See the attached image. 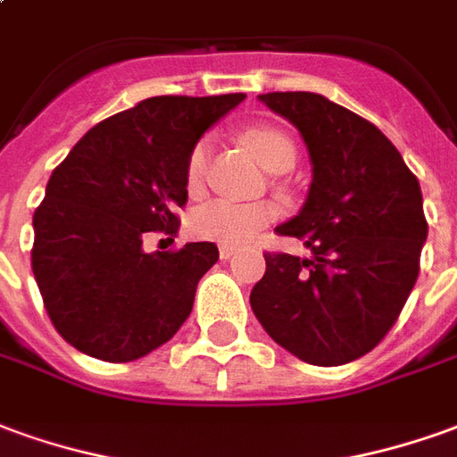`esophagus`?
Returning a JSON list of instances; mask_svg holds the SVG:
<instances>
[{
    "instance_id": "34e87169",
    "label": "esophagus",
    "mask_w": 457,
    "mask_h": 457,
    "mask_svg": "<svg viewBox=\"0 0 457 457\" xmlns=\"http://www.w3.org/2000/svg\"><path fill=\"white\" fill-rule=\"evenodd\" d=\"M237 254V247H232V245H220V257L222 260H229V257H235Z\"/></svg>"
}]
</instances>
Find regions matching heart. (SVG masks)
<instances>
[{"label":"heart","instance_id":"obj_1","mask_svg":"<svg viewBox=\"0 0 457 457\" xmlns=\"http://www.w3.org/2000/svg\"><path fill=\"white\" fill-rule=\"evenodd\" d=\"M239 140L254 153V158L272 173H284L296 162V143L277 126H250L239 133ZM210 143L197 140L185 158V187L197 195L205 185ZM279 218L272 203H235V200H210L190 212L187 228L197 239L222 242V245H247Z\"/></svg>","mask_w":457,"mask_h":457}]
</instances>
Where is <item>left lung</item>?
<instances>
[{
    "label": "left lung",
    "instance_id": "left-lung-1",
    "mask_svg": "<svg viewBox=\"0 0 457 457\" xmlns=\"http://www.w3.org/2000/svg\"><path fill=\"white\" fill-rule=\"evenodd\" d=\"M260 101L304 136L314 165L302 212L274 232L312 260L264 252L250 304L279 346L314 366H341L391 331L420 272L428 235L418 178L371 120L309 91Z\"/></svg>",
    "mask_w": 457,
    "mask_h": 457
}]
</instances>
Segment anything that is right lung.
<instances>
[{
  "mask_svg": "<svg viewBox=\"0 0 457 457\" xmlns=\"http://www.w3.org/2000/svg\"><path fill=\"white\" fill-rule=\"evenodd\" d=\"M242 98L153 96L101 120L56 165L34 212L31 270L51 324L73 349L133 361L190 317L218 245L145 254L143 237L178 229L185 158Z\"/></svg>",
  "mask_w": 457,
  "mask_h": 457,
  "instance_id": "obj_1",
  "label": "right lung"
}]
</instances>
